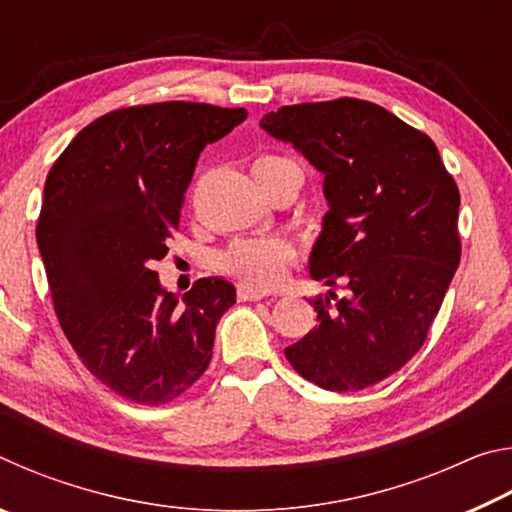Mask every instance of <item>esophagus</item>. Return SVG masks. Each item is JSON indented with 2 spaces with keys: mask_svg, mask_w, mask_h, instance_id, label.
Returning a JSON list of instances; mask_svg holds the SVG:
<instances>
[{
  "mask_svg": "<svg viewBox=\"0 0 512 512\" xmlns=\"http://www.w3.org/2000/svg\"><path fill=\"white\" fill-rule=\"evenodd\" d=\"M237 298L244 300V302L246 300H262V298H266V291H259L255 287H248V284H239Z\"/></svg>",
  "mask_w": 512,
  "mask_h": 512,
  "instance_id": "esophagus-1",
  "label": "esophagus"
}]
</instances>
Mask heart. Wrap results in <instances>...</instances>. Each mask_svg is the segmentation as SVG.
Instances as JSON below:
<instances>
[{
  "mask_svg": "<svg viewBox=\"0 0 512 512\" xmlns=\"http://www.w3.org/2000/svg\"><path fill=\"white\" fill-rule=\"evenodd\" d=\"M277 162H284V158L262 155L255 160L253 171L273 167ZM291 259L293 248L284 239H239L221 255V268L248 287L268 289L282 280Z\"/></svg>",
  "mask_w": 512,
  "mask_h": 512,
  "instance_id": "obj_1",
  "label": "heart"
}]
</instances>
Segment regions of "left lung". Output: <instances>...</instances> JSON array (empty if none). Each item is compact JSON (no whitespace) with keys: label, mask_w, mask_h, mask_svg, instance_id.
<instances>
[{"label":"left lung","mask_w":512,"mask_h":512,"mask_svg":"<svg viewBox=\"0 0 512 512\" xmlns=\"http://www.w3.org/2000/svg\"><path fill=\"white\" fill-rule=\"evenodd\" d=\"M259 126L325 176L309 273L345 291L309 300L318 327L284 354L325 391H363L427 341L461 262V194L436 144L377 103H298Z\"/></svg>","instance_id":"1"}]
</instances>
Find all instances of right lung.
I'll list each match as a JSON object with an SVG mask.
<instances>
[{"mask_svg":"<svg viewBox=\"0 0 512 512\" xmlns=\"http://www.w3.org/2000/svg\"><path fill=\"white\" fill-rule=\"evenodd\" d=\"M246 117L189 101L112 110L47 176L36 239L58 323L83 366L135 404L183 395L235 305L223 277H201L180 300L151 266L169 253L198 155Z\"/></svg>","mask_w":512,"mask_h":512,"instance_id":"obj_1","label":"right lung"}]
</instances>
